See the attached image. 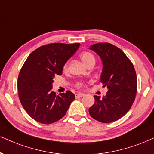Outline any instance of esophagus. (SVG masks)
I'll return each mask as SVG.
<instances>
[{"label":"esophagus","mask_w":154,"mask_h":154,"mask_svg":"<svg viewBox=\"0 0 154 154\" xmlns=\"http://www.w3.org/2000/svg\"><path fill=\"white\" fill-rule=\"evenodd\" d=\"M75 98H81L83 96H84V94H76L75 95Z\"/></svg>","instance_id":"obj_1"}]
</instances>
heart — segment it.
<instances>
[{"mask_svg": "<svg viewBox=\"0 0 154 154\" xmlns=\"http://www.w3.org/2000/svg\"><path fill=\"white\" fill-rule=\"evenodd\" d=\"M81 60H83V62L86 64V66H88L89 63L92 62H95V57L94 55H93L90 52H83L81 54ZM68 68V63H66L63 66V70H66ZM83 82L82 81H79L75 84V86L77 88H80L83 86Z\"/></svg>", "mask_w": 154, "mask_h": 154, "instance_id": "b5f03b06", "label": "heart"}]
</instances>
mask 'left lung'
<instances>
[{"label":"left lung","instance_id":"8db88e82","mask_svg":"<svg viewBox=\"0 0 154 154\" xmlns=\"http://www.w3.org/2000/svg\"><path fill=\"white\" fill-rule=\"evenodd\" d=\"M103 62L100 82L108 90L105 97L94 96L95 103L89 109L91 116L102 123H111L123 117L135 100L137 80L135 68L126 55L116 45L98 43L90 48Z\"/></svg>","mask_w":154,"mask_h":154}]
</instances>
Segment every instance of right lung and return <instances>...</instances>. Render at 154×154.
I'll use <instances>...</instances> for the list:
<instances>
[{"label":"right lung","mask_w":154,"mask_h":154,"mask_svg":"<svg viewBox=\"0 0 154 154\" xmlns=\"http://www.w3.org/2000/svg\"><path fill=\"white\" fill-rule=\"evenodd\" d=\"M79 46L80 43H50L35 49L25 61L18 78V97L35 121L50 124L60 120L75 99L70 91L57 96L51 88L54 78L61 75L64 64Z\"/></svg>","instance_id":"add662e5"}]
</instances>
